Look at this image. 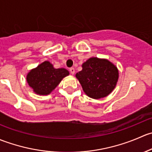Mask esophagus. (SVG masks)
Returning <instances> with one entry per match:
<instances>
[{
    "label": "esophagus",
    "instance_id": "34e87169",
    "mask_svg": "<svg viewBox=\"0 0 152 152\" xmlns=\"http://www.w3.org/2000/svg\"><path fill=\"white\" fill-rule=\"evenodd\" d=\"M70 72L72 75H73L75 73V69L73 68V67H71V68L70 69Z\"/></svg>",
    "mask_w": 152,
    "mask_h": 152
}]
</instances>
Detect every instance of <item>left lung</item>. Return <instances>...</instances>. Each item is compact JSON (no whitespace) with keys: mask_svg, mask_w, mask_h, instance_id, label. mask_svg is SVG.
<instances>
[{"mask_svg":"<svg viewBox=\"0 0 152 152\" xmlns=\"http://www.w3.org/2000/svg\"><path fill=\"white\" fill-rule=\"evenodd\" d=\"M76 74L83 91L90 98L99 99L113 92L119 77L118 67L107 59L91 57L84 62Z\"/></svg>","mask_w":152,"mask_h":152,"instance_id":"1","label":"left lung"}]
</instances>
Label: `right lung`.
Here are the masks:
<instances>
[{
  "mask_svg": "<svg viewBox=\"0 0 152 152\" xmlns=\"http://www.w3.org/2000/svg\"><path fill=\"white\" fill-rule=\"evenodd\" d=\"M70 74L65 68H55L48 61H45L37 67L31 69L26 75V81L36 94L49 95Z\"/></svg>",
  "mask_w": 152,
  "mask_h": 152,
  "instance_id": "obj_1",
  "label": "right lung"
}]
</instances>
